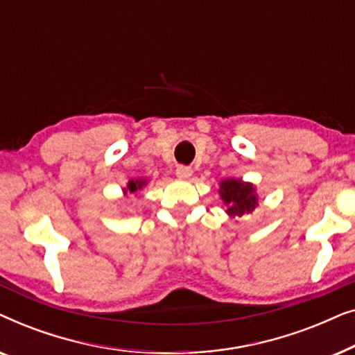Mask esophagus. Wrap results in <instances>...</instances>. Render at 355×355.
I'll list each match as a JSON object with an SVG mask.
<instances>
[{"instance_id":"esophagus-1","label":"esophagus","mask_w":355,"mask_h":355,"mask_svg":"<svg viewBox=\"0 0 355 355\" xmlns=\"http://www.w3.org/2000/svg\"><path fill=\"white\" fill-rule=\"evenodd\" d=\"M176 174H178L179 179H189V178L192 176V168H189V166H178Z\"/></svg>"}]
</instances>
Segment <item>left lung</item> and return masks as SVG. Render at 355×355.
<instances>
[{"instance_id":"8db88e82","label":"left lung","mask_w":355,"mask_h":355,"mask_svg":"<svg viewBox=\"0 0 355 355\" xmlns=\"http://www.w3.org/2000/svg\"><path fill=\"white\" fill-rule=\"evenodd\" d=\"M220 197L226 205V213L231 218L249 215L259 205L254 184L242 179H225L220 182Z\"/></svg>"}]
</instances>
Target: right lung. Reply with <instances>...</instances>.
I'll list each match as a JSON object with an SVG mask.
<instances>
[{
  "label": "right lung",
  "mask_w": 355,
  "mask_h": 355,
  "mask_svg": "<svg viewBox=\"0 0 355 355\" xmlns=\"http://www.w3.org/2000/svg\"><path fill=\"white\" fill-rule=\"evenodd\" d=\"M145 184H147V181H145V179H130L129 184H128V187L124 189V193L137 192V191H140V189L145 186Z\"/></svg>",
  "instance_id": "obj_1"
}]
</instances>
